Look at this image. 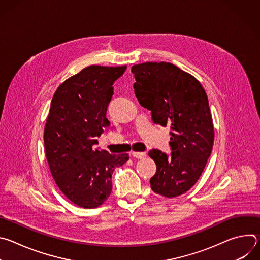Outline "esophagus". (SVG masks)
I'll return each mask as SVG.
<instances>
[{"instance_id": "34e87169", "label": "esophagus", "mask_w": 260, "mask_h": 260, "mask_svg": "<svg viewBox=\"0 0 260 260\" xmlns=\"http://www.w3.org/2000/svg\"><path fill=\"white\" fill-rule=\"evenodd\" d=\"M132 155L134 157H136V158H140L141 159V158L146 157V152H133Z\"/></svg>"}]
</instances>
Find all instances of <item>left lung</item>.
Here are the masks:
<instances>
[{"instance_id":"1","label":"left lung","mask_w":260,"mask_h":260,"mask_svg":"<svg viewBox=\"0 0 260 260\" xmlns=\"http://www.w3.org/2000/svg\"><path fill=\"white\" fill-rule=\"evenodd\" d=\"M135 94L151 111L155 124L171 128V156L157 149L148 153L156 164L151 189L166 198L189 190L201 177L214 143L208 96L199 80L170 62L132 67Z\"/></svg>"}]
</instances>
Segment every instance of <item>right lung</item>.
I'll return each mask as SVG.
<instances>
[{"mask_svg":"<svg viewBox=\"0 0 260 260\" xmlns=\"http://www.w3.org/2000/svg\"><path fill=\"white\" fill-rule=\"evenodd\" d=\"M122 67L89 66L56 89L44 128V146L51 175L60 191L84 209L101 206L112 191L115 168L128 154L95 149L96 137L110 126L106 118Z\"/></svg>","mask_w":260,"mask_h":260,"instance_id":"right-lung-1","label":"right lung"}]
</instances>
